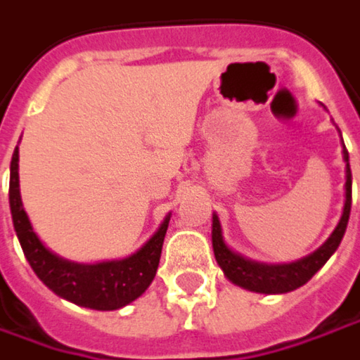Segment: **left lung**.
Masks as SVG:
<instances>
[{
    "label": "left lung",
    "mask_w": 360,
    "mask_h": 360,
    "mask_svg": "<svg viewBox=\"0 0 360 360\" xmlns=\"http://www.w3.org/2000/svg\"><path fill=\"white\" fill-rule=\"evenodd\" d=\"M345 160H347V201H345V212L342 218L336 226V230L332 232V236L328 238L326 244H322L314 255H309L306 259L291 264H259L252 261H246L240 255L232 252L222 240V228L218 216H214L212 224V244H214V255L216 261L222 266L224 275L236 283V285L257 291V293H287L293 291L297 287L307 283L322 266L328 259L334 255V250L338 248V244L342 240L345 232H347V224L350 216V201H352V175H350L349 165V150H342Z\"/></svg>",
    "instance_id": "1"
}]
</instances>
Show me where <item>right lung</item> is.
<instances>
[{
    "mask_svg": "<svg viewBox=\"0 0 360 360\" xmlns=\"http://www.w3.org/2000/svg\"><path fill=\"white\" fill-rule=\"evenodd\" d=\"M10 207L15 234L28 263L38 279L56 295L77 306L91 309H117L140 297L153 283L159 269L162 240L171 216L160 224L159 232L144 244L136 255L99 264H77L58 259L34 234L30 220L22 207L18 183V146L10 165Z\"/></svg>",
    "mask_w": 360,
    "mask_h": 360,
    "instance_id": "right-lung-1",
    "label": "right lung"
}]
</instances>
